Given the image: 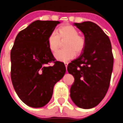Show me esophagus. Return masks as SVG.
Returning a JSON list of instances; mask_svg holds the SVG:
<instances>
[{"label":"esophagus","instance_id":"obj_1","mask_svg":"<svg viewBox=\"0 0 123 123\" xmlns=\"http://www.w3.org/2000/svg\"><path fill=\"white\" fill-rule=\"evenodd\" d=\"M67 65H68V63H67V62H65V66L66 69H67Z\"/></svg>","mask_w":123,"mask_h":123}]
</instances>
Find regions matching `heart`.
<instances>
[{"mask_svg": "<svg viewBox=\"0 0 123 123\" xmlns=\"http://www.w3.org/2000/svg\"><path fill=\"white\" fill-rule=\"evenodd\" d=\"M64 46L66 48L58 50L55 54V58L62 62H67L75 56L76 52L81 53L84 49L86 40L78 35V30L73 26L67 24L58 28L56 32H52L48 38L49 49L55 52L59 48L61 40H65Z\"/></svg>", "mask_w": 123, "mask_h": 123, "instance_id": "obj_1", "label": "heart"}]
</instances>
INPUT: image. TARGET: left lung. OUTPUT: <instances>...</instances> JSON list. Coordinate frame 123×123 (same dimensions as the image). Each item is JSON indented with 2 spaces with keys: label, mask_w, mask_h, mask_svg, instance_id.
<instances>
[{
  "label": "left lung",
  "mask_w": 123,
  "mask_h": 123,
  "mask_svg": "<svg viewBox=\"0 0 123 123\" xmlns=\"http://www.w3.org/2000/svg\"><path fill=\"white\" fill-rule=\"evenodd\" d=\"M83 32L86 45L78 58L67 66L74 77L70 97L78 107L90 109L99 104L107 93L113 69L111 42L101 28L92 22L74 23Z\"/></svg>",
  "instance_id": "left-lung-1"
}]
</instances>
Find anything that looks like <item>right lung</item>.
Masks as SVG:
<instances>
[{
    "instance_id": "add662e5",
    "label": "right lung",
    "mask_w": 123,
    "mask_h": 123,
    "mask_svg": "<svg viewBox=\"0 0 123 123\" xmlns=\"http://www.w3.org/2000/svg\"><path fill=\"white\" fill-rule=\"evenodd\" d=\"M58 21L36 20L18 34L11 51V78L20 99L41 108L51 99L56 83L65 74V64L56 61L48 38ZM53 62L52 66H49Z\"/></svg>"
}]
</instances>
